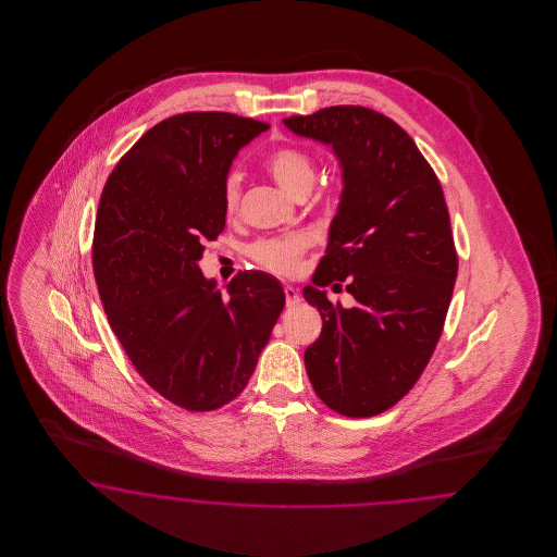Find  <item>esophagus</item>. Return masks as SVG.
<instances>
[{"label": "esophagus", "mask_w": 557, "mask_h": 557, "mask_svg": "<svg viewBox=\"0 0 557 557\" xmlns=\"http://www.w3.org/2000/svg\"><path fill=\"white\" fill-rule=\"evenodd\" d=\"M284 292H286L287 306H296V304L302 300V298H300V292H298V287L286 286L284 287Z\"/></svg>", "instance_id": "obj_1"}]
</instances>
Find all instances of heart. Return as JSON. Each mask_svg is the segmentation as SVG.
<instances>
[{"label": "heart", "instance_id": "obj_1", "mask_svg": "<svg viewBox=\"0 0 557 557\" xmlns=\"http://www.w3.org/2000/svg\"><path fill=\"white\" fill-rule=\"evenodd\" d=\"M265 168L270 171L271 177L286 189L287 194L298 196L300 191H310V187L317 180V165L308 152L300 149L284 147L277 151L270 152L265 159ZM240 200V173L233 169L226 173L222 184V206L226 214H233ZM310 240L308 236L287 235L271 236L261 238L251 247V257L263 270L280 273V275H292L300 270L302 255L308 249Z\"/></svg>", "mask_w": 557, "mask_h": 557}]
</instances>
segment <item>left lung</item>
<instances>
[{"mask_svg": "<svg viewBox=\"0 0 557 557\" xmlns=\"http://www.w3.org/2000/svg\"><path fill=\"white\" fill-rule=\"evenodd\" d=\"M284 124L331 147L343 177L326 253L302 289L322 319L306 371L329 408L373 417L417 384L437 347L457 277L447 203L414 140L380 112L331 106ZM341 281L351 309L320 289Z\"/></svg>", "mask_w": 557, "mask_h": 557, "instance_id": "1", "label": "left lung"}]
</instances>
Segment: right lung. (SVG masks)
Listing matches in <instances>:
<instances>
[{"instance_id":"right-lung-1","label":"right lung","mask_w":557,"mask_h":557,"mask_svg":"<svg viewBox=\"0 0 557 557\" xmlns=\"http://www.w3.org/2000/svg\"><path fill=\"white\" fill-rule=\"evenodd\" d=\"M270 124L226 112L163 120L120 159L101 194L94 273L108 322L163 398L203 412L253 375L286 294L265 271L226 286L203 277V240L222 233V184L236 152Z\"/></svg>"}]
</instances>
